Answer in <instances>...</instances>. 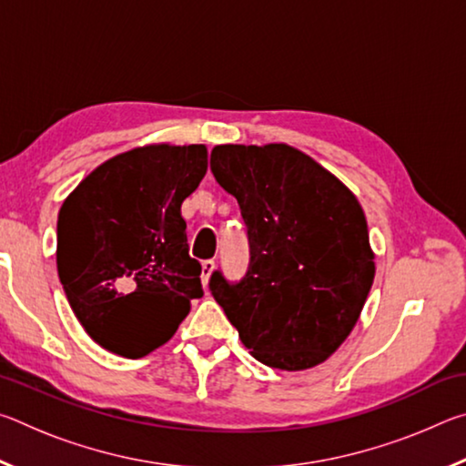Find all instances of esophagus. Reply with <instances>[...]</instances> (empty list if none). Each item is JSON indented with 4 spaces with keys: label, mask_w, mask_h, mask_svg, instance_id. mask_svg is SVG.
<instances>
[{
    "label": "esophagus",
    "mask_w": 466,
    "mask_h": 466,
    "mask_svg": "<svg viewBox=\"0 0 466 466\" xmlns=\"http://www.w3.org/2000/svg\"><path fill=\"white\" fill-rule=\"evenodd\" d=\"M214 269H216V261H214V258H208V261L201 263V281H203V286H208L211 273H214Z\"/></svg>",
    "instance_id": "1"
}]
</instances>
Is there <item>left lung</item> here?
<instances>
[{
    "label": "left lung",
    "mask_w": 466,
    "mask_h": 466,
    "mask_svg": "<svg viewBox=\"0 0 466 466\" xmlns=\"http://www.w3.org/2000/svg\"><path fill=\"white\" fill-rule=\"evenodd\" d=\"M211 172L238 201L250 242L240 283L211 275L216 302L261 364H322L356 327L376 273L358 197L288 144L216 146Z\"/></svg>",
    "instance_id": "1"
}]
</instances>
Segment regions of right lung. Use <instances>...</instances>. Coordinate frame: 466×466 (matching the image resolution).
<instances>
[{"instance_id":"add662e5","label":"right lung","mask_w":466,"mask_h":466,"mask_svg":"<svg viewBox=\"0 0 466 466\" xmlns=\"http://www.w3.org/2000/svg\"><path fill=\"white\" fill-rule=\"evenodd\" d=\"M205 172L203 144H147L102 162L63 201L57 273L77 320L105 350L147 356L203 296L180 205Z\"/></svg>"}]
</instances>
